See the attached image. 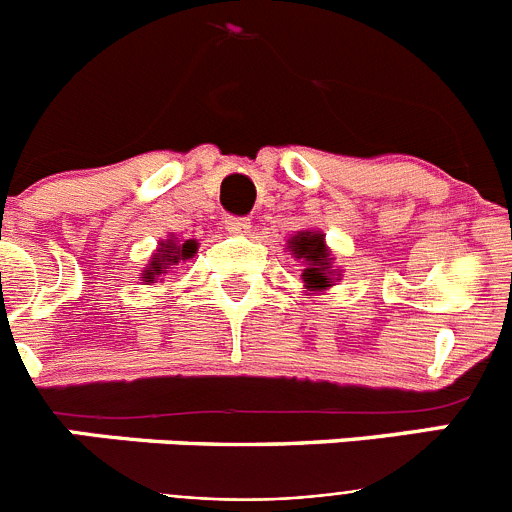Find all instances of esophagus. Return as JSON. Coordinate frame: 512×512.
I'll return each mask as SVG.
<instances>
[{"instance_id": "1", "label": "esophagus", "mask_w": 512, "mask_h": 512, "mask_svg": "<svg viewBox=\"0 0 512 512\" xmlns=\"http://www.w3.org/2000/svg\"><path fill=\"white\" fill-rule=\"evenodd\" d=\"M225 230L233 235H246L248 230H251V223H248L246 217H235V215H228L225 217Z\"/></svg>"}]
</instances>
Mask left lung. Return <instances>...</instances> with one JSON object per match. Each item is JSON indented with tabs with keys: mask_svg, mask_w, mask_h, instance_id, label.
<instances>
[{
	"mask_svg": "<svg viewBox=\"0 0 512 512\" xmlns=\"http://www.w3.org/2000/svg\"><path fill=\"white\" fill-rule=\"evenodd\" d=\"M287 248L295 253V259H300L305 264V269H302V282H305L307 292H323V289L333 287V279L338 277V271L330 264V251L325 246L323 233L302 230V233L289 238Z\"/></svg>",
	"mask_w": 512,
	"mask_h": 512,
	"instance_id": "obj_1",
	"label": "left lung"
}]
</instances>
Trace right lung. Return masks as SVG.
Masks as SVG:
<instances>
[{
  "label": "right lung",
  "instance_id": "add662e5",
  "mask_svg": "<svg viewBox=\"0 0 512 512\" xmlns=\"http://www.w3.org/2000/svg\"><path fill=\"white\" fill-rule=\"evenodd\" d=\"M194 253H197V241H184V243H176L174 238H169V241H161L158 243V251L153 253L151 264L146 266V271H143V282L146 284H153L158 277H164L166 271L174 269L179 261H187L192 259Z\"/></svg>",
  "mask_w": 512,
  "mask_h": 512
}]
</instances>
